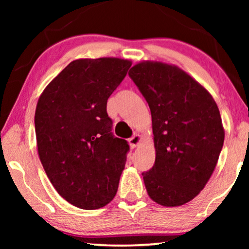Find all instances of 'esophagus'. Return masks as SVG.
Returning a JSON list of instances; mask_svg holds the SVG:
<instances>
[{
  "mask_svg": "<svg viewBox=\"0 0 249 249\" xmlns=\"http://www.w3.org/2000/svg\"><path fill=\"white\" fill-rule=\"evenodd\" d=\"M142 138L141 135H135V136H132L130 139H129V144H130L132 148H136L142 142Z\"/></svg>",
  "mask_w": 249,
  "mask_h": 249,
  "instance_id": "1",
  "label": "esophagus"
}]
</instances>
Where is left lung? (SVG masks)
Here are the masks:
<instances>
[{"label": "left lung", "mask_w": 249, "mask_h": 249, "mask_svg": "<svg viewBox=\"0 0 249 249\" xmlns=\"http://www.w3.org/2000/svg\"><path fill=\"white\" fill-rule=\"evenodd\" d=\"M129 77L152 114L155 163L142 178L162 206H181L204 189L224 142L219 107L209 91L173 64L142 61Z\"/></svg>", "instance_id": "left-lung-1"}]
</instances>
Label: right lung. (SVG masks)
I'll list each match as a JSON object with an SVG mask.
<instances>
[{"label":"right lung","instance_id":"obj_1","mask_svg":"<svg viewBox=\"0 0 249 249\" xmlns=\"http://www.w3.org/2000/svg\"><path fill=\"white\" fill-rule=\"evenodd\" d=\"M130 67L119 57L74 60L37 102L39 160L59 195L79 209H100L117 194L129 145L112 135L107 103Z\"/></svg>","mask_w":249,"mask_h":249}]
</instances>
